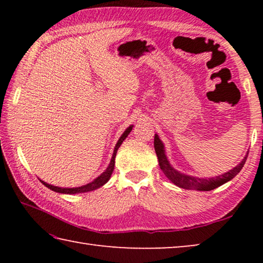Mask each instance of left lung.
Instances as JSON below:
<instances>
[{
	"mask_svg": "<svg viewBox=\"0 0 263 263\" xmlns=\"http://www.w3.org/2000/svg\"><path fill=\"white\" fill-rule=\"evenodd\" d=\"M154 148L155 153H157V157L159 160V166L163 172V174L166 175L169 180H171L173 183L176 184L177 186L183 189H189V190H199V191H210L218 188V186L222 185L226 182L232 180L233 177L238 174V173L241 171L245 162H246L247 155L243 158V160L240 162L237 167H234L232 171L225 173L224 175L217 176V177H211V179H198V177L184 175L182 173L175 171L171 164H169L168 160L164 155V148L163 144L161 140L159 139V136H154Z\"/></svg>",
	"mask_w": 263,
	"mask_h": 263,
	"instance_id": "left-lung-1",
	"label": "left lung"
}]
</instances>
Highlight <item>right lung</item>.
I'll return each mask as SVG.
<instances>
[{"mask_svg": "<svg viewBox=\"0 0 263 263\" xmlns=\"http://www.w3.org/2000/svg\"><path fill=\"white\" fill-rule=\"evenodd\" d=\"M132 125L130 127H127L125 132L123 133L122 137L119 138V140L117 142V145H116L115 151H114V155H112V159H111L109 167L106 168V171L103 173V174H101L97 179H95L90 183H88L86 185H82V186H78V188H59V186H54V185H51V184H47L45 182L42 181V183L44 185H46L48 189H51L53 191H57V193H61V194H80V193H87V191H92L97 188H100L103 184H105L106 182L109 181V179L111 177V174H112L114 172V168H115V158H116V154H117V151L119 148V146L122 145V142L126 139V137L128 136V133L131 132L132 130Z\"/></svg>", "mask_w": 263, "mask_h": 263, "instance_id": "1", "label": "right lung"}]
</instances>
